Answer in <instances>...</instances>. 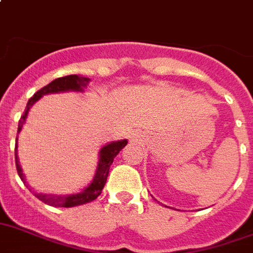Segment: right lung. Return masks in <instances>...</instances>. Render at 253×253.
<instances>
[{
	"mask_svg": "<svg viewBox=\"0 0 253 253\" xmlns=\"http://www.w3.org/2000/svg\"><path fill=\"white\" fill-rule=\"evenodd\" d=\"M89 78L81 77V75H66V77L57 78L53 82H51L49 84H47L46 87L41 88L38 92L34 93V96L28 101L27 107H25V111H24L23 116L19 120V126H18V134L20 133L21 128H23L24 123H25V119L28 116V112L29 109L37 101L40 100L41 97L44 96V94L48 93H59V92H66V90H77V92H83L84 88L87 87L88 83H89ZM128 141L126 139H122V141L111 142V143L106 144L101 148L100 151V161H98V166H97L96 175H94L93 180L88 187L83 189V191L78 192L74 194H66V196H57V194H46V193H37L33 192L34 196H36L38 200H41L44 204L49 205V206L53 207H73V206H79V205L88 204L90 201L96 200L98 196L102 192L103 187H105V183L107 180V175H109L110 166H111L112 161L116 157L120 151L126 146ZM15 164H16V170H18V174L20 176V179L23 180V183L27 185L28 188L30 189V187L28 185L27 180H25V176L23 174V170H21V166L19 164L18 159V137H16V144H15Z\"/></svg>",
	"mask_w": 253,
	"mask_h": 253,
	"instance_id": "1",
	"label": "right lung"
}]
</instances>
